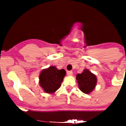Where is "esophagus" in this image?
I'll return each instance as SVG.
<instances>
[{"label": "esophagus", "mask_w": 126, "mask_h": 126, "mask_svg": "<svg viewBox=\"0 0 126 126\" xmlns=\"http://www.w3.org/2000/svg\"><path fill=\"white\" fill-rule=\"evenodd\" d=\"M67 75H68V76H71L73 75V71H67Z\"/></svg>", "instance_id": "34e87169"}]
</instances>
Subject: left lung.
Returning <instances> with one entry per match:
<instances>
[{
	"label": "left lung",
	"instance_id": "8db88e82",
	"mask_svg": "<svg viewBox=\"0 0 126 126\" xmlns=\"http://www.w3.org/2000/svg\"><path fill=\"white\" fill-rule=\"evenodd\" d=\"M76 78L79 90L85 94L92 93L97 84L96 75L87 69L83 70V73L81 74H77Z\"/></svg>",
	"mask_w": 126,
	"mask_h": 126
}]
</instances>
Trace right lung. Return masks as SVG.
<instances>
[{
	"mask_svg": "<svg viewBox=\"0 0 126 126\" xmlns=\"http://www.w3.org/2000/svg\"><path fill=\"white\" fill-rule=\"evenodd\" d=\"M66 72L64 69H58L55 66H50L42 70L39 75V84L44 92L53 94L61 87Z\"/></svg>",
	"mask_w": 126,
	"mask_h": 126,
	"instance_id": "right-lung-1",
	"label": "right lung"
}]
</instances>
